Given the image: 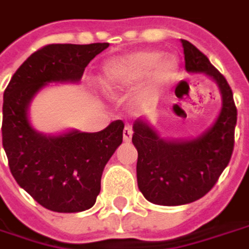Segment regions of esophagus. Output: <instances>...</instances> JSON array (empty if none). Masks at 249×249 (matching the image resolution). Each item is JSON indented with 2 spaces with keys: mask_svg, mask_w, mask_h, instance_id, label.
<instances>
[{
  "mask_svg": "<svg viewBox=\"0 0 249 249\" xmlns=\"http://www.w3.org/2000/svg\"><path fill=\"white\" fill-rule=\"evenodd\" d=\"M132 133H133V130L130 126H125L124 133H123V139H124V142H130V139H132Z\"/></svg>",
  "mask_w": 249,
  "mask_h": 249,
  "instance_id": "34e87169",
  "label": "esophagus"
}]
</instances>
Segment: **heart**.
<instances>
[{
    "mask_svg": "<svg viewBox=\"0 0 249 249\" xmlns=\"http://www.w3.org/2000/svg\"><path fill=\"white\" fill-rule=\"evenodd\" d=\"M179 71L178 59L159 50H142L124 58L113 59L104 66L102 86L107 93H120L133 88L151 75L154 88L171 83Z\"/></svg>",
    "mask_w": 249,
    "mask_h": 249,
    "instance_id": "obj_1",
    "label": "heart"
}]
</instances>
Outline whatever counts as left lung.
I'll use <instances>...</instances> for the list:
<instances>
[{"label": "left lung", "instance_id": "8db88e82", "mask_svg": "<svg viewBox=\"0 0 249 249\" xmlns=\"http://www.w3.org/2000/svg\"><path fill=\"white\" fill-rule=\"evenodd\" d=\"M189 72L212 76L222 94V107L213 126L189 142H166L137 120L132 142L137 149V185L149 202L177 206L208 194L225 170L234 147L237 109L225 76L206 55L187 40H180Z\"/></svg>", "mask_w": 249, "mask_h": 249}]
</instances>
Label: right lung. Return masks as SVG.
<instances>
[{"instance_id":"obj_1","label":"right lung","mask_w":249,"mask_h":249,"mask_svg":"<svg viewBox=\"0 0 249 249\" xmlns=\"http://www.w3.org/2000/svg\"><path fill=\"white\" fill-rule=\"evenodd\" d=\"M107 43L48 44L18 67L3 93L2 145L16 182L46 209L76 213L90 209L101 190L104 167L123 142L116 120L95 133L72 130L40 135L29 125L28 105L51 82H78Z\"/></svg>"}]
</instances>
